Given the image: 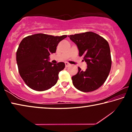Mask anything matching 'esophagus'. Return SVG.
Masks as SVG:
<instances>
[{
    "instance_id": "1",
    "label": "esophagus",
    "mask_w": 132,
    "mask_h": 132,
    "mask_svg": "<svg viewBox=\"0 0 132 132\" xmlns=\"http://www.w3.org/2000/svg\"><path fill=\"white\" fill-rule=\"evenodd\" d=\"M69 66H70V64L68 63V62H65V66L66 67V68H68V67Z\"/></svg>"
}]
</instances>
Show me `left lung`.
<instances>
[{
    "label": "left lung",
    "mask_w": 132,
    "mask_h": 132,
    "mask_svg": "<svg viewBox=\"0 0 132 132\" xmlns=\"http://www.w3.org/2000/svg\"><path fill=\"white\" fill-rule=\"evenodd\" d=\"M68 37L77 45L79 56L84 57L87 64L85 71L78 68L77 73L71 77L73 85L82 92L97 90L106 81L111 70L112 60L108 42L90 31Z\"/></svg>",
    "instance_id": "1"
}]
</instances>
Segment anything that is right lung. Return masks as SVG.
<instances>
[{"mask_svg":"<svg viewBox=\"0 0 132 132\" xmlns=\"http://www.w3.org/2000/svg\"><path fill=\"white\" fill-rule=\"evenodd\" d=\"M66 37L40 33L29 35L21 41L16 52L17 66L20 75L30 88L45 91L56 83L65 64L51 63L49 56L55 53L58 44Z\"/></svg>","mask_w":132,"mask_h":132,"instance_id":"right-lung-1","label":"right lung"}]
</instances>
